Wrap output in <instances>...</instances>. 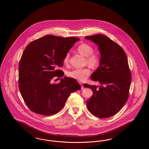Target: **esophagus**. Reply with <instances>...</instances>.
<instances>
[{
  "instance_id": "1",
  "label": "esophagus",
  "mask_w": 149,
  "mask_h": 149,
  "mask_svg": "<svg viewBox=\"0 0 149 149\" xmlns=\"http://www.w3.org/2000/svg\"><path fill=\"white\" fill-rule=\"evenodd\" d=\"M79 84H80V85H81V88L83 89V83H81V82H79Z\"/></svg>"
}]
</instances>
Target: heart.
Segmentation results:
<instances>
[{"label": "heart", "mask_w": 149, "mask_h": 149, "mask_svg": "<svg viewBox=\"0 0 149 149\" xmlns=\"http://www.w3.org/2000/svg\"><path fill=\"white\" fill-rule=\"evenodd\" d=\"M77 52L80 55L86 57L85 63L93 68H96L99 65L100 63V56L97 53L94 52V48L88 44L82 43L77 48ZM70 54H66L63 60L64 64L67 65L69 62ZM90 69L89 68L83 69H77L67 72L68 77H72L80 81H84L87 79L90 74Z\"/></svg>", "instance_id": "1"}]
</instances>
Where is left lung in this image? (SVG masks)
Returning a JSON list of instances; mask_svg holds the SVG:
<instances>
[{"mask_svg": "<svg viewBox=\"0 0 149 149\" xmlns=\"http://www.w3.org/2000/svg\"><path fill=\"white\" fill-rule=\"evenodd\" d=\"M98 46L100 54L99 67L91 79L100 85L84 84L93 95L86 101L91 113L107 118L118 113L127 100L131 82V72L124 50L107 36L96 34L85 37Z\"/></svg>", "mask_w": 149, "mask_h": 149, "instance_id": "left-lung-1", "label": "left lung"}]
</instances>
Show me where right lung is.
I'll list each match as a JSON object with an SVG mask.
<instances>
[{
  "label": "right lung",
  "instance_id": "obj_1",
  "mask_svg": "<svg viewBox=\"0 0 149 149\" xmlns=\"http://www.w3.org/2000/svg\"><path fill=\"white\" fill-rule=\"evenodd\" d=\"M80 39L48 35L31 42L24 50L19 65V88L27 107L44 116L53 115L64 107L70 94L81 89L71 77L51 83L54 77H61L58 68L69 50ZM59 79V78H58Z\"/></svg>",
  "mask_w": 149,
  "mask_h": 149
}]
</instances>
